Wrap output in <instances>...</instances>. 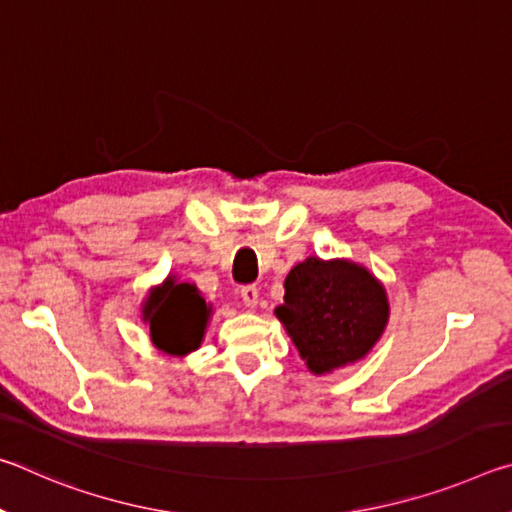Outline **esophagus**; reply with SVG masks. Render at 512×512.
I'll return each mask as SVG.
<instances>
[{"label":"esophagus","mask_w":512,"mask_h":512,"mask_svg":"<svg viewBox=\"0 0 512 512\" xmlns=\"http://www.w3.org/2000/svg\"><path fill=\"white\" fill-rule=\"evenodd\" d=\"M241 298H244L246 305L253 309L259 302V289L255 287V284H246V287H241Z\"/></svg>","instance_id":"1"}]
</instances>
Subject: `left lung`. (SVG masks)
Here are the masks:
<instances>
[{"instance_id":"obj_1","label":"left lung","mask_w":512,"mask_h":512,"mask_svg":"<svg viewBox=\"0 0 512 512\" xmlns=\"http://www.w3.org/2000/svg\"><path fill=\"white\" fill-rule=\"evenodd\" d=\"M284 289L275 314L316 375L361 359L384 332L386 291L357 264L309 257L291 268Z\"/></svg>"}]
</instances>
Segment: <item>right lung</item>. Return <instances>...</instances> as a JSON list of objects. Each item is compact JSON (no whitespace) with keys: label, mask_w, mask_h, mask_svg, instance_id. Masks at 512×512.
<instances>
[{"label":"right lung","mask_w":512,"mask_h":512,"mask_svg":"<svg viewBox=\"0 0 512 512\" xmlns=\"http://www.w3.org/2000/svg\"><path fill=\"white\" fill-rule=\"evenodd\" d=\"M210 307L194 284L169 280L153 291L144 307L151 339L169 354H187L201 345Z\"/></svg>","instance_id":"right-lung-1"}]
</instances>
